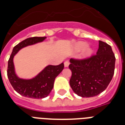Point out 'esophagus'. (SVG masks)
<instances>
[{
	"mask_svg": "<svg viewBox=\"0 0 125 125\" xmlns=\"http://www.w3.org/2000/svg\"><path fill=\"white\" fill-rule=\"evenodd\" d=\"M69 65V61H65L64 62V66L65 67H67Z\"/></svg>",
	"mask_w": 125,
	"mask_h": 125,
	"instance_id": "1",
	"label": "esophagus"
}]
</instances>
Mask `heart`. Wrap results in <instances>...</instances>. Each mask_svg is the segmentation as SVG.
Returning a JSON list of instances; mask_svg holds the SVG:
<instances>
[{"label":"heart","mask_w":125,"mask_h":125,"mask_svg":"<svg viewBox=\"0 0 125 125\" xmlns=\"http://www.w3.org/2000/svg\"><path fill=\"white\" fill-rule=\"evenodd\" d=\"M74 51H82V52L80 55V58L82 59L87 58L91 55L93 51L90 47H87V43L85 42H78L74 45Z\"/></svg>","instance_id":"obj_1"}]
</instances>
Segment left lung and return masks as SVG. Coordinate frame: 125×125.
<instances>
[{"label":"left lung","instance_id":"1","mask_svg":"<svg viewBox=\"0 0 125 125\" xmlns=\"http://www.w3.org/2000/svg\"><path fill=\"white\" fill-rule=\"evenodd\" d=\"M97 54L84 60L71 59L72 72L69 83L76 95L82 97L97 96L111 82L114 74L115 58L110 45L99 41Z\"/></svg>","mask_w":125,"mask_h":125}]
</instances>
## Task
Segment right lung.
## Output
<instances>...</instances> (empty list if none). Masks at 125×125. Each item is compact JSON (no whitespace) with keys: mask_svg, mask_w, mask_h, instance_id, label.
<instances>
[{"mask_svg":"<svg viewBox=\"0 0 125 125\" xmlns=\"http://www.w3.org/2000/svg\"><path fill=\"white\" fill-rule=\"evenodd\" d=\"M47 37L27 38L15 46L8 60L7 74L13 89L21 95L32 99H43L50 94L54 87L55 78L64 67L63 62L58 65H49L31 79L19 78L15 73L13 58L21 49L43 42Z\"/></svg>","mask_w":125,"mask_h":125,"instance_id":"1","label":"right lung"}]
</instances>
